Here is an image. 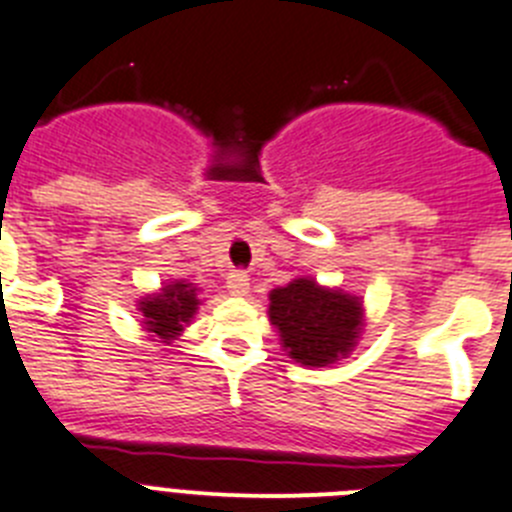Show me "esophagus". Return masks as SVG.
I'll list each match as a JSON object with an SVG mask.
<instances>
[{
  "instance_id": "34e87169",
  "label": "esophagus",
  "mask_w": 512,
  "mask_h": 512,
  "mask_svg": "<svg viewBox=\"0 0 512 512\" xmlns=\"http://www.w3.org/2000/svg\"><path fill=\"white\" fill-rule=\"evenodd\" d=\"M227 288L232 296H247V290H250V278H247L245 273L234 270V273L227 275Z\"/></svg>"
}]
</instances>
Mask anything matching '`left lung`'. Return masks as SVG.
Instances as JSON below:
<instances>
[{"label": "left lung", "instance_id": "left-lung-1", "mask_svg": "<svg viewBox=\"0 0 512 512\" xmlns=\"http://www.w3.org/2000/svg\"><path fill=\"white\" fill-rule=\"evenodd\" d=\"M267 313L288 357L306 367H326L347 357L362 331V301L321 288L313 278H296L270 290Z\"/></svg>", "mask_w": 512, "mask_h": 512}]
</instances>
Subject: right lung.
Returning <instances> with one entry per match:
<instances>
[{"label":"right lung","mask_w":512,"mask_h":512,"mask_svg":"<svg viewBox=\"0 0 512 512\" xmlns=\"http://www.w3.org/2000/svg\"><path fill=\"white\" fill-rule=\"evenodd\" d=\"M199 306L201 301L193 283L176 280V283L163 285L160 293L142 298L137 303V311L142 313V324L150 331V336H158L165 344H170L176 336H181L183 326L191 324L193 313L199 311Z\"/></svg>","instance_id":"obj_1"}]
</instances>
